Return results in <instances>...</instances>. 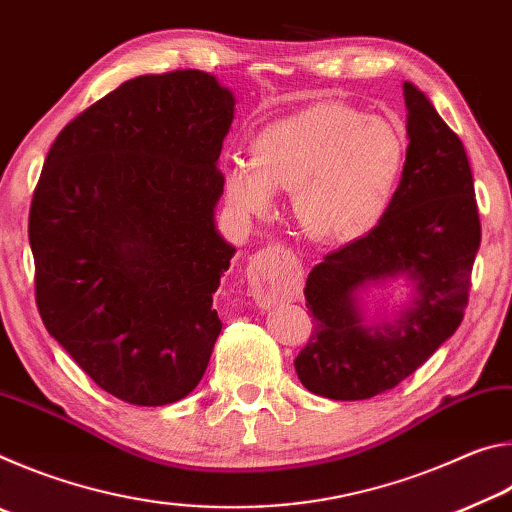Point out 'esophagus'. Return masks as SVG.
<instances>
[{
    "instance_id": "esophagus-1",
    "label": "esophagus",
    "mask_w": 512,
    "mask_h": 512,
    "mask_svg": "<svg viewBox=\"0 0 512 512\" xmlns=\"http://www.w3.org/2000/svg\"><path fill=\"white\" fill-rule=\"evenodd\" d=\"M302 264L291 250L266 246L253 257L248 268L250 291L262 302L298 296L302 287Z\"/></svg>"
}]
</instances>
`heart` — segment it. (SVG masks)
<instances>
[{"mask_svg":"<svg viewBox=\"0 0 512 512\" xmlns=\"http://www.w3.org/2000/svg\"><path fill=\"white\" fill-rule=\"evenodd\" d=\"M250 153L253 160L225 167L230 205L262 214L273 203V187L287 189L305 232L336 241L363 235L386 212L404 171L406 142L391 121L318 106L266 126Z\"/></svg>","mask_w":512,"mask_h":512,"instance_id":"obj_1","label":"heart"}]
</instances>
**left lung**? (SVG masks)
I'll return each instance as SVG.
<instances>
[{
  "label": "left lung",
  "mask_w": 512,
  "mask_h": 512,
  "mask_svg": "<svg viewBox=\"0 0 512 512\" xmlns=\"http://www.w3.org/2000/svg\"><path fill=\"white\" fill-rule=\"evenodd\" d=\"M406 162L366 237L327 253L305 284L314 329L296 357L302 386L329 400H368L413 375L461 325L481 244L467 153L431 101L404 83ZM409 274L416 298L395 326L362 325L356 291Z\"/></svg>",
  "instance_id": "1"
}]
</instances>
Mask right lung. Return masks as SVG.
Masks as SVG:
<instances>
[{"mask_svg": "<svg viewBox=\"0 0 512 512\" xmlns=\"http://www.w3.org/2000/svg\"><path fill=\"white\" fill-rule=\"evenodd\" d=\"M235 97L201 69L121 83L58 133L29 244L47 332L135 406L194 391L221 332L212 307L237 250L214 225Z\"/></svg>", "mask_w": 512, "mask_h": 512, "instance_id": "1", "label": "right lung"}]
</instances>
